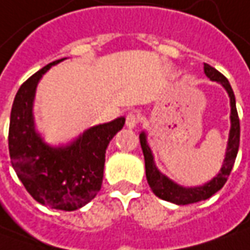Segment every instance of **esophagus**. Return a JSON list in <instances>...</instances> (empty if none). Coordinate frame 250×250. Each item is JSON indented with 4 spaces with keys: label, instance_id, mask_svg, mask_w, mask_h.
I'll list each match as a JSON object with an SVG mask.
<instances>
[{
    "label": "esophagus",
    "instance_id": "34e87169",
    "mask_svg": "<svg viewBox=\"0 0 250 250\" xmlns=\"http://www.w3.org/2000/svg\"><path fill=\"white\" fill-rule=\"evenodd\" d=\"M125 124H126V126L128 128H135L138 124H139V115L138 114H135V112H129L128 115H126V120H125Z\"/></svg>",
    "mask_w": 250,
    "mask_h": 250
}]
</instances>
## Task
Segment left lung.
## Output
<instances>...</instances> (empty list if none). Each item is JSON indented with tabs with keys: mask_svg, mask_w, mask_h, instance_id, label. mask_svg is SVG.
I'll list each match as a JSON object with an SVG mask.
<instances>
[{
	"mask_svg": "<svg viewBox=\"0 0 250 250\" xmlns=\"http://www.w3.org/2000/svg\"><path fill=\"white\" fill-rule=\"evenodd\" d=\"M205 73L207 78H210L211 81L221 83L224 86V89L228 91L229 100H231V130H229V139H228V146H227L226 160L224 164L220 169V172L217 174L210 182L205 184L203 187L196 188H182L174 184L171 179H168L166 175H163L159 169L154 166L153 161V154L151 150L147 146V140L145 132H142L139 136L140 146L143 150V156H145V167H146V178L149 182L150 188L153 190V193L156 196H159L163 200H167L171 203H175L179 206L184 205H192L200 200H206L208 197H211L216 192H218L221 188L224 187L227 179L231 174V169L234 167L238 149H239V135H241V126H239V117H238V111H236L235 96L232 87L228 82L226 76L221 72H218L216 68L210 66L208 63H205Z\"/></svg>",
	"mask_w": 250,
	"mask_h": 250,
	"instance_id": "8db88e82",
	"label": "left lung"
}]
</instances>
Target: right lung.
Listing matches in <instances>:
<instances>
[{
  "mask_svg": "<svg viewBox=\"0 0 250 250\" xmlns=\"http://www.w3.org/2000/svg\"><path fill=\"white\" fill-rule=\"evenodd\" d=\"M62 60L45 65L19 87L11 110L8 147L16 175L34 200L51 208L72 211L99 193L105 150L122 129L125 118L93 126L69 146H47L34 130V91L43 73Z\"/></svg>",
  "mask_w": 250,
  "mask_h": 250,
  "instance_id": "right-lung-1",
  "label": "right lung"
}]
</instances>
